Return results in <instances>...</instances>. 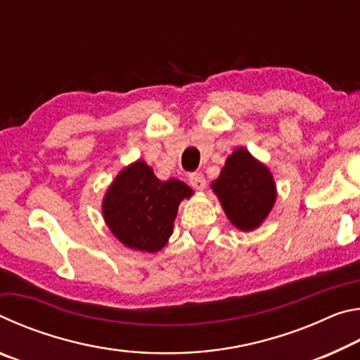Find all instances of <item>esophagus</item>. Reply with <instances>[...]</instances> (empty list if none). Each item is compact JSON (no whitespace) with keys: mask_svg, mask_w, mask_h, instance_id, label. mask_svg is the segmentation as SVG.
I'll return each instance as SVG.
<instances>
[{"mask_svg":"<svg viewBox=\"0 0 360 360\" xmlns=\"http://www.w3.org/2000/svg\"><path fill=\"white\" fill-rule=\"evenodd\" d=\"M188 184L197 188V191H203L206 187V179L202 173H192L188 174Z\"/></svg>","mask_w":360,"mask_h":360,"instance_id":"34e87169","label":"esophagus"}]
</instances>
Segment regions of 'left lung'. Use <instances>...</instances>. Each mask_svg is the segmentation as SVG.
<instances>
[{
	"mask_svg": "<svg viewBox=\"0 0 360 360\" xmlns=\"http://www.w3.org/2000/svg\"><path fill=\"white\" fill-rule=\"evenodd\" d=\"M230 222L243 231L257 229L276 200V186L264 163L238 148L211 184Z\"/></svg>",
	"mask_w": 360,
	"mask_h": 360,
	"instance_id": "8db88e82",
	"label": "left lung"
}]
</instances>
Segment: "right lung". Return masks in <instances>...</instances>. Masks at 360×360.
Segmentation results:
<instances>
[{
    "mask_svg": "<svg viewBox=\"0 0 360 360\" xmlns=\"http://www.w3.org/2000/svg\"><path fill=\"white\" fill-rule=\"evenodd\" d=\"M193 191L178 179L160 181L143 160L115 176L103 198V217L127 248L157 252L173 233L178 206Z\"/></svg>",
    "mask_w": 360,
    "mask_h": 360,
    "instance_id": "1",
    "label": "right lung"
}]
</instances>
